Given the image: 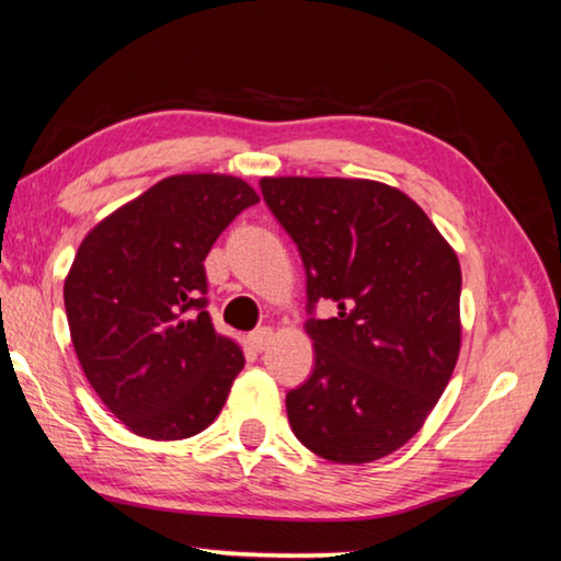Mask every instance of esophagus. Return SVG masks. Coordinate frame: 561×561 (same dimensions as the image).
<instances>
[{
  "instance_id": "34e87169",
  "label": "esophagus",
  "mask_w": 561,
  "mask_h": 561,
  "mask_svg": "<svg viewBox=\"0 0 561 561\" xmlns=\"http://www.w3.org/2000/svg\"><path fill=\"white\" fill-rule=\"evenodd\" d=\"M272 336H274L272 329H270V327H262V329H256V332L249 334V344H252L256 352H264L266 346H270Z\"/></svg>"
}]
</instances>
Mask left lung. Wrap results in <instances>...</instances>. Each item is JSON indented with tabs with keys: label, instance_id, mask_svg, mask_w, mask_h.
<instances>
[{
	"label": "left lung",
	"instance_id": "1",
	"mask_svg": "<svg viewBox=\"0 0 561 561\" xmlns=\"http://www.w3.org/2000/svg\"><path fill=\"white\" fill-rule=\"evenodd\" d=\"M262 197L307 272L314 369L287 394L295 437L336 465L402 447L459 357L455 249L404 192L371 180L264 176ZM317 300L334 318L317 320Z\"/></svg>",
	"mask_w": 561,
	"mask_h": 561
}]
</instances>
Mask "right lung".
<instances>
[{
	"instance_id": "1",
	"label": "right lung",
	"mask_w": 561,
	"mask_h": 561,
	"mask_svg": "<svg viewBox=\"0 0 561 561\" xmlns=\"http://www.w3.org/2000/svg\"><path fill=\"white\" fill-rule=\"evenodd\" d=\"M260 202L229 174H174L102 219L65 279L69 334L106 409L147 439H186L217 420L244 367L207 312L217 237Z\"/></svg>"
}]
</instances>
